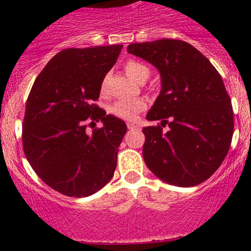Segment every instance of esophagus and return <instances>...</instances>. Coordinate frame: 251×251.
<instances>
[{
  "label": "esophagus",
  "mask_w": 251,
  "mask_h": 251,
  "mask_svg": "<svg viewBox=\"0 0 251 251\" xmlns=\"http://www.w3.org/2000/svg\"><path fill=\"white\" fill-rule=\"evenodd\" d=\"M127 127H128V130H137L138 128V126L137 125H135V124H132V123H128L127 124Z\"/></svg>",
  "instance_id": "34e87169"
}]
</instances>
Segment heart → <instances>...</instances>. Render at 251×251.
Returning a JSON list of instances; mask_svg holds the SVG:
<instances>
[{
	"mask_svg": "<svg viewBox=\"0 0 251 251\" xmlns=\"http://www.w3.org/2000/svg\"><path fill=\"white\" fill-rule=\"evenodd\" d=\"M125 69L128 76L137 82L141 78L149 75L148 68L136 60H130L126 63ZM144 108H146V103L143 100H121L111 107V113L124 120H135Z\"/></svg>",
	"mask_w": 251,
	"mask_h": 251,
	"instance_id": "obj_1",
	"label": "heart"
}]
</instances>
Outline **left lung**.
Wrapping results in <instances>:
<instances>
[{"mask_svg":"<svg viewBox=\"0 0 251 251\" xmlns=\"http://www.w3.org/2000/svg\"><path fill=\"white\" fill-rule=\"evenodd\" d=\"M127 52L154 65L161 77L160 93L147 114L160 125L143 128L144 163L173 186L201 183L220 168L233 136V109L221 75L181 40L131 44Z\"/></svg>","mask_w":251,"mask_h":251,"instance_id":"obj_1","label":"left lung"}]
</instances>
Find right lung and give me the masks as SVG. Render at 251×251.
<instances>
[{"label": "right lung", "instance_id": "1", "mask_svg": "<svg viewBox=\"0 0 251 251\" xmlns=\"http://www.w3.org/2000/svg\"><path fill=\"white\" fill-rule=\"evenodd\" d=\"M123 45L67 48L32 85L23 123V147L37 176L54 191L82 198L113 178L127 126L96 105L105 75ZM103 126L92 134L85 121Z\"/></svg>", "mask_w": 251, "mask_h": 251}]
</instances>
